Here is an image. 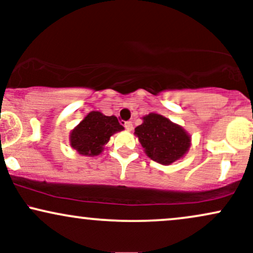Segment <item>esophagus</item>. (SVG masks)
<instances>
[{
  "label": "esophagus",
  "mask_w": 253,
  "mask_h": 253,
  "mask_svg": "<svg viewBox=\"0 0 253 253\" xmlns=\"http://www.w3.org/2000/svg\"><path fill=\"white\" fill-rule=\"evenodd\" d=\"M124 126L127 130H132V128H133V125H132V123H130V121H126Z\"/></svg>",
  "instance_id": "obj_1"
}]
</instances>
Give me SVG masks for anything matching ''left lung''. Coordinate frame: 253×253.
<instances>
[{
	"label": "left lung",
	"instance_id": "8db88e82",
	"mask_svg": "<svg viewBox=\"0 0 253 253\" xmlns=\"http://www.w3.org/2000/svg\"><path fill=\"white\" fill-rule=\"evenodd\" d=\"M143 120L134 133L151 159L168 165L189 150L190 136L181 126L155 113L144 117Z\"/></svg>",
	"mask_w": 253,
	"mask_h": 253
}]
</instances>
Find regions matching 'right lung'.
<instances>
[{"label": "right lung", "instance_id": "add662e5", "mask_svg": "<svg viewBox=\"0 0 253 253\" xmlns=\"http://www.w3.org/2000/svg\"><path fill=\"white\" fill-rule=\"evenodd\" d=\"M123 129L117 117H106L100 112H90L71 132L70 144L80 155L97 156L102 152L103 145L108 143L110 136Z\"/></svg>", "mask_w": 253, "mask_h": 253}]
</instances>
